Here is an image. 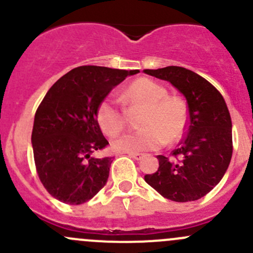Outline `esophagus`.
Listing matches in <instances>:
<instances>
[{"label":"esophagus","instance_id":"1","mask_svg":"<svg viewBox=\"0 0 253 253\" xmlns=\"http://www.w3.org/2000/svg\"><path fill=\"white\" fill-rule=\"evenodd\" d=\"M127 154L136 160H141L142 158L144 157V154H143V153H137V152H129V153H127Z\"/></svg>","mask_w":253,"mask_h":253}]
</instances>
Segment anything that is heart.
<instances>
[{
	"label": "heart",
	"instance_id": "b5f03b06",
	"mask_svg": "<svg viewBox=\"0 0 253 253\" xmlns=\"http://www.w3.org/2000/svg\"><path fill=\"white\" fill-rule=\"evenodd\" d=\"M120 100L125 106H144L139 121L143 128L115 139L114 149L128 153L158 149L167 141H178L185 133L187 105L180 96L169 95L163 84L149 78H138L121 91ZM120 100L109 95L96 108V122L109 137L119 134L126 126V111Z\"/></svg>",
	"mask_w": 253,
	"mask_h": 253
}]
</instances>
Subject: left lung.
<instances>
[{
	"mask_svg": "<svg viewBox=\"0 0 253 253\" xmlns=\"http://www.w3.org/2000/svg\"><path fill=\"white\" fill-rule=\"evenodd\" d=\"M144 72L170 82L185 95L188 106L185 137L171 158L158 155L159 168L144 176L145 182L170 201L200 200L223 178L233 155L231 117L225 100L213 84L183 67Z\"/></svg>",
	"mask_w": 253,
	"mask_h": 253,
	"instance_id": "obj_1",
	"label": "left lung"
}]
</instances>
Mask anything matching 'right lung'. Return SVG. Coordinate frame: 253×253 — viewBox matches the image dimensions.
<instances>
[{
  "label": "right lung",
  "instance_id": "add662e5",
  "mask_svg": "<svg viewBox=\"0 0 253 253\" xmlns=\"http://www.w3.org/2000/svg\"><path fill=\"white\" fill-rule=\"evenodd\" d=\"M138 72L81 66L48 89L35 112L32 143L38 176L56 200L82 205L105 186L112 157H91L109 144L96 108L115 85Z\"/></svg>",
  "mask_w": 253,
  "mask_h": 253
}]
</instances>
